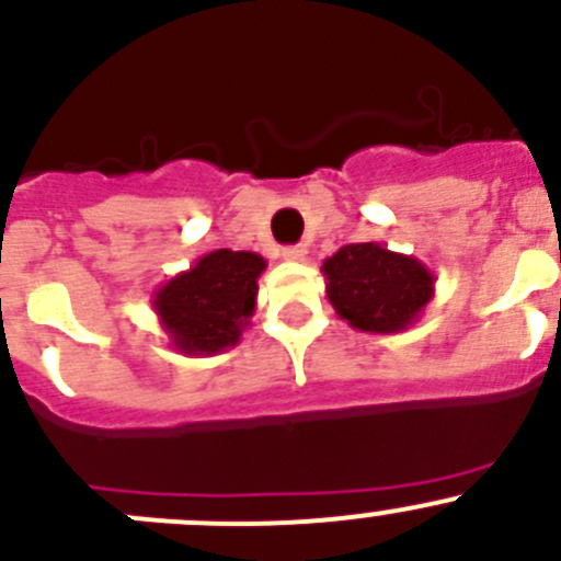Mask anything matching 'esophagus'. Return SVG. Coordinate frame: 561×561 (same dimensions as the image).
Masks as SVG:
<instances>
[{
	"label": "esophagus",
	"instance_id": "1",
	"mask_svg": "<svg viewBox=\"0 0 561 561\" xmlns=\"http://www.w3.org/2000/svg\"><path fill=\"white\" fill-rule=\"evenodd\" d=\"M306 253L308 250L302 248V244H291V248H284V253L280 255H284L286 261H306Z\"/></svg>",
	"mask_w": 561,
	"mask_h": 561
}]
</instances>
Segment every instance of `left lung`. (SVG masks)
I'll return each instance as SVG.
<instances>
[{"label":"left lung","mask_w":561,"mask_h":561,"mask_svg":"<svg viewBox=\"0 0 561 561\" xmlns=\"http://www.w3.org/2000/svg\"><path fill=\"white\" fill-rule=\"evenodd\" d=\"M322 275L335 313L364 333H402L435 297V275L419 259L377 242L344 244Z\"/></svg>","instance_id":"left-lung-1"}]
</instances>
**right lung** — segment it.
Returning a JSON list of instances; mask_svg holds the SVG:
<instances>
[{"label":"right lung","instance_id":"add662e5","mask_svg":"<svg viewBox=\"0 0 561 561\" xmlns=\"http://www.w3.org/2000/svg\"><path fill=\"white\" fill-rule=\"evenodd\" d=\"M266 261L250 250H215L153 291V311L170 346L184 355H217L237 346L250 324Z\"/></svg>","mask_w":561,"mask_h":561}]
</instances>
